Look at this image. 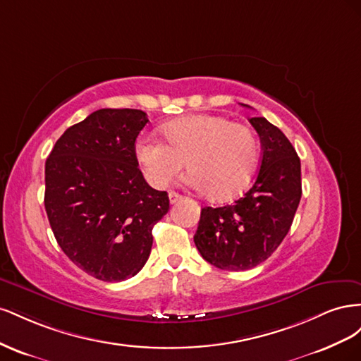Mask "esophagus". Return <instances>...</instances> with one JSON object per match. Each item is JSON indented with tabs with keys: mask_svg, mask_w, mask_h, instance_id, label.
Wrapping results in <instances>:
<instances>
[{
	"mask_svg": "<svg viewBox=\"0 0 361 361\" xmlns=\"http://www.w3.org/2000/svg\"><path fill=\"white\" fill-rule=\"evenodd\" d=\"M182 197V195L179 194V192H176V191H170L169 192V199H170V203H176L179 199Z\"/></svg>",
	"mask_w": 361,
	"mask_h": 361,
	"instance_id": "obj_1",
	"label": "esophagus"
}]
</instances>
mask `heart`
<instances>
[{
  "mask_svg": "<svg viewBox=\"0 0 361 361\" xmlns=\"http://www.w3.org/2000/svg\"><path fill=\"white\" fill-rule=\"evenodd\" d=\"M169 143L152 134L137 140L135 155L146 179L164 187L188 161L191 187L209 191L216 200L243 194L259 162V143L248 126L220 116L195 114L164 126Z\"/></svg>",
  "mask_w": 361,
  "mask_h": 361,
  "instance_id": "b5f03b06",
  "label": "heart"
}]
</instances>
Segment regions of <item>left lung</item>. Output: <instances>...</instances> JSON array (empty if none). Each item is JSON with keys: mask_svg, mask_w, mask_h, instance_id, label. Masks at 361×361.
I'll list each match as a JSON object with an SVG mask.
<instances>
[{"mask_svg": "<svg viewBox=\"0 0 361 361\" xmlns=\"http://www.w3.org/2000/svg\"><path fill=\"white\" fill-rule=\"evenodd\" d=\"M250 123L262 143L255 183L232 204L203 207L194 235L202 257L226 271L255 268L274 253L301 199V162L290 141L265 117Z\"/></svg>", "mask_w": 361, "mask_h": 361, "instance_id": "left-lung-1", "label": "left lung"}]
</instances>
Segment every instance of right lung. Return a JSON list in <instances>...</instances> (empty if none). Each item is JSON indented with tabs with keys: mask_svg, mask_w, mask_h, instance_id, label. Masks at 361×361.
<instances>
[{
	"mask_svg": "<svg viewBox=\"0 0 361 361\" xmlns=\"http://www.w3.org/2000/svg\"><path fill=\"white\" fill-rule=\"evenodd\" d=\"M147 122L141 110L102 108L64 130L45 164L54 236L97 280L134 277L149 259L152 228L169 212L167 192L138 169L135 140Z\"/></svg>",
	"mask_w": 361,
	"mask_h": 361,
	"instance_id": "add662e5",
	"label": "right lung"
}]
</instances>
